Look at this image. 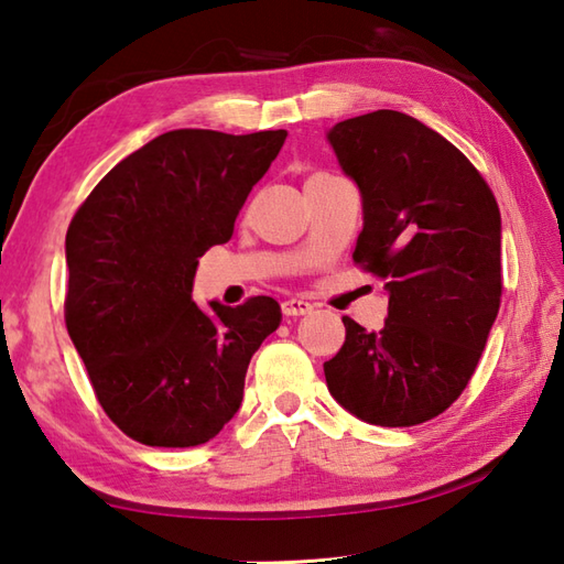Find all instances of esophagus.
Listing matches in <instances>:
<instances>
[{
	"label": "esophagus",
	"mask_w": 564,
	"mask_h": 564,
	"mask_svg": "<svg viewBox=\"0 0 564 564\" xmlns=\"http://www.w3.org/2000/svg\"><path fill=\"white\" fill-rule=\"evenodd\" d=\"M281 310H283L285 317H301V315L313 313L315 305L307 303V301H301V297H291V301H285L281 305Z\"/></svg>",
	"instance_id": "34e87169"
}]
</instances>
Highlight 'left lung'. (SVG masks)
I'll use <instances>...</instances> for the list:
<instances>
[{
    "label": "left lung",
    "instance_id": "1",
    "mask_svg": "<svg viewBox=\"0 0 564 564\" xmlns=\"http://www.w3.org/2000/svg\"><path fill=\"white\" fill-rule=\"evenodd\" d=\"M327 140L361 191L354 261L388 291L380 332L344 317L327 388L368 424L429 422L465 390L499 313V206L470 160L406 113L346 118Z\"/></svg>",
    "mask_w": 564,
    "mask_h": 564
}]
</instances>
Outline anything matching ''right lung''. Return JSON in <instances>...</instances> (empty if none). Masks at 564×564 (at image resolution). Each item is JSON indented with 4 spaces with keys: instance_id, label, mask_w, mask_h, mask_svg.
I'll return each instance as SVG.
<instances>
[{
    "instance_id": "obj_1",
    "label": "right lung",
    "mask_w": 564,
    "mask_h": 564,
    "mask_svg": "<svg viewBox=\"0 0 564 564\" xmlns=\"http://www.w3.org/2000/svg\"><path fill=\"white\" fill-rule=\"evenodd\" d=\"M285 130H170L106 174L65 237L69 339L111 422L145 446L218 436L242 404L261 341L281 325L269 295L194 303L198 257L232 237Z\"/></svg>"
}]
</instances>
